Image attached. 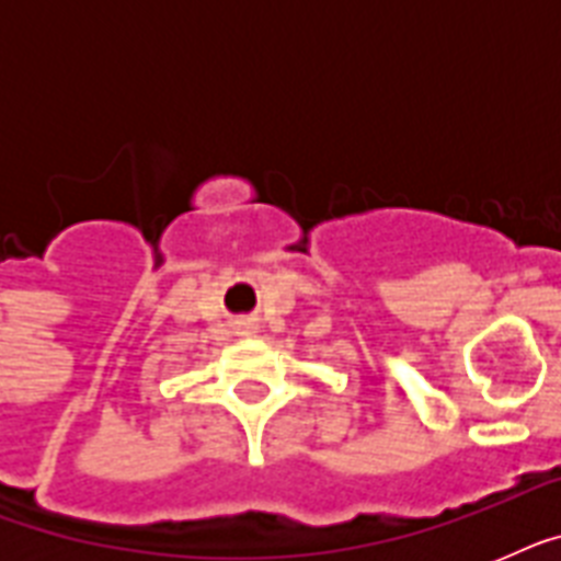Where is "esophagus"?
<instances>
[{"label":"esophagus","instance_id":"34e87169","mask_svg":"<svg viewBox=\"0 0 561 561\" xmlns=\"http://www.w3.org/2000/svg\"><path fill=\"white\" fill-rule=\"evenodd\" d=\"M247 332H250V329H247Z\"/></svg>","mask_w":561,"mask_h":561}]
</instances>
